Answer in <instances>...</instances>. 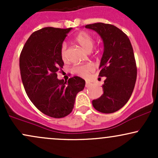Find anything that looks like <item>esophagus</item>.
<instances>
[{
  "mask_svg": "<svg viewBox=\"0 0 158 158\" xmlns=\"http://www.w3.org/2000/svg\"><path fill=\"white\" fill-rule=\"evenodd\" d=\"M90 85H91V83L89 82V81H86V82H85V87H86V88H88V87H90Z\"/></svg>",
  "mask_w": 158,
  "mask_h": 158,
  "instance_id": "1",
  "label": "esophagus"
}]
</instances>
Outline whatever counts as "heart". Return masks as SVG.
<instances>
[{"instance_id":"1","label":"heart","mask_w":158,"mask_h":158,"mask_svg":"<svg viewBox=\"0 0 158 158\" xmlns=\"http://www.w3.org/2000/svg\"><path fill=\"white\" fill-rule=\"evenodd\" d=\"M74 41L81 47L85 51L90 52L94 48V39L91 35L88 32L81 31L76 35ZM61 57L64 60L66 57V44H63L61 48ZM94 70V66L90 64H85L82 65H78L72 68V72L76 75L82 78H86L88 75L93 72Z\"/></svg>"}]
</instances>
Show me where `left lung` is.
Instances as JSON below:
<instances>
[{"label": "left lung", "mask_w": 158, "mask_h": 158, "mask_svg": "<svg viewBox=\"0 0 158 158\" xmlns=\"http://www.w3.org/2000/svg\"><path fill=\"white\" fill-rule=\"evenodd\" d=\"M85 28L96 31L104 44L99 77H106L103 94L92 101L98 111L110 114L122 108L131 97L136 79L137 66L131 41L117 27L104 23L88 24Z\"/></svg>", "instance_id": "1"}]
</instances>
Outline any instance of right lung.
Returning a JSON list of instances; mask_svg holds the SVG:
<instances>
[{"instance_id":"1","label":"right lung","mask_w":158,"mask_h":158,"mask_svg":"<svg viewBox=\"0 0 158 158\" xmlns=\"http://www.w3.org/2000/svg\"><path fill=\"white\" fill-rule=\"evenodd\" d=\"M71 30L44 27L34 32L20 56L21 80L27 96L40 111L54 118L71 113L76 96L85 85L79 77L68 81L57 79L56 73L64 65L61 46Z\"/></svg>"}]
</instances>
